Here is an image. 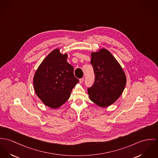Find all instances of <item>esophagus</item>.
<instances>
[{
	"label": "esophagus",
	"mask_w": 158,
	"mask_h": 158,
	"mask_svg": "<svg viewBox=\"0 0 158 158\" xmlns=\"http://www.w3.org/2000/svg\"><path fill=\"white\" fill-rule=\"evenodd\" d=\"M84 78H83V77H82V78H81V79H79V82H80V83H81V84H82V83L84 82Z\"/></svg>",
	"instance_id": "esophagus-1"
}]
</instances>
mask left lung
I'll return each mask as SVG.
<instances>
[{
  "mask_svg": "<svg viewBox=\"0 0 158 158\" xmlns=\"http://www.w3.org/2000/svg\"><path fill=\"white\" fill-rule=\"evenodd\" d=\"M91 64L95 78L93 85L88 88L89 98L99 106H108L122 95L126 84V75L106 49L92 53Z\"/></svg>",
  "mask_w": 158,
  "mask_h": 158,
  "instance_id": "1",
  "label": "left lung"
}]
</instances>
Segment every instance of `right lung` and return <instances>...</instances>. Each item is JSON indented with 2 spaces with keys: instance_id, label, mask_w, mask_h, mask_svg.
<instances>
[{
  "instance_id": "obj_1",
  "label": "right lung",
  "mask_w": 158,
  "mask_h": 158,
  "mask_svg": "<svg viewBox=\"0 0 158 158\" xmlns=\"http://www.w3.org/2000/svg\"><path fill=\"white\" fill-rule=\"evenodd\" d=\"M67 59V55L61 54L59 49L53 50L41 62L34 77L37 96L51 108L64 104L79 82L74 75L73 66Z\"/></svg>"
}]
</instances>
